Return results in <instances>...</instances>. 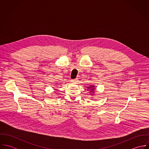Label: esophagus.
Here are the masks:
<instances>
[{"label": "esophagus", "instance_id": "esophagus-1", "mask_svg": "<svg viewBox=\"0 0 149 149\" xmlns=\"http://www.w3.org/2000/svg\"><path fill=\"white\" fill-rule=\"evenodd\" d=\"M78 78H76V79H73V80H72V82H73V83H77V82H78Z\"/></svg>", "mask_w": 149, "mask_h": 149}]
</instances>
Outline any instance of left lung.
Listing matches in <instances>:
<instances>
[{"mask_svg": "<svg viewBox=\"0 0 149 149\" xmlns=\"http://www.w3.org/2000/svg\"><path fill=\"white\" fill-rule=\"evenodd\" d=\"M91 87H92V86H90V88H91ZM93 89H93V88H92V90H93Z\"/></svg>", "mask_w": 149, "mask_h": 149, "instance_id": "1", "label": "left lung"}]
</instances>
